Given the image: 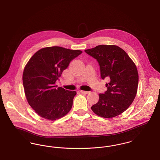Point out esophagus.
Masks as SVG:
<instances>
[{"mask_svg":"<svg viewBox=\"0 0 160 160\" xmlns=\"http://www.w3.org/2000/svg\"><path fill=\"white\" fill-rule=\"evenodd\" d=\"M80 92L82 94H88V93H89V91H82V90H80Z\"/></svg>","mask_w":160,"mask_h":160,"instance_id":"1","label":"esophagus"}]
</instances>
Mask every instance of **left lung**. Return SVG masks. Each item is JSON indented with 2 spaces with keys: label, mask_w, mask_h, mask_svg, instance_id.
<instances>
[{
  "label": "left lung",
  "mask_w": 160,
  "mask_h": 160,
  "mask_svg": "<svg viewBox=\"0 0 160 160\" xmlns=\"http://www.w3.org/2000/svg\"><path fill=\"white\" fill-rule=\"evenodd\" d=\"M98 62L102 78L109 79L107 91L99 94V100L91 107L95 114L112 118L124 112L137 92L138 74L131 58L121 48L102 45L85 50Z\"/></svg>",
  "instance_id": "obj_1"
}]
</instances>
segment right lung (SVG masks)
I'll return each instance as SVG.
<instances>
[{
    "label": "right lung",
    "mask_w": 160,
    "mask_h": 160,
    "mask_svg": "<svg viewBox=\"0 0 160 160\" xmlns=\"http://www.w3.org/2000/svg\"><path fill=\"white\" fill-rule=\"evenodd\" d=\"M82 53L60 47L42 48L29 60L23 73L26 98L39 116L49 120L63 117L71 110L77 92L57 87L63 70Z\"/></svg>",
    "instance_id": "right-lung-1"
}]
</instances>
